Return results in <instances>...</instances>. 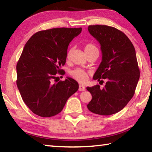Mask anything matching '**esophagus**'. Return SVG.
I'll return each mask as SVG.
<instances>
[{"label": "esophagus", "mask_w": 152, "mask_h": 152, "mask_svg": "<svg viewBox=\"0 0 152 152\" xmlns=\"http://www.w3.org/2000/svg\"><path fill=\"white\" fill-rule=\"evenodd\" d=\"M78 90L80 91H85V86H83V85H80Z\"/></svg>", "instance_id": "obj_1"}]
</instances>
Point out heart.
<instances>
[{"label":"heart","mask_w":152,"mask_h":152,"mask_svg":"<svg viewBox=\"0 0 152 152\" xmlns=\"http://www.w3.org/2000/svg\"><path fill=\"white\" fill-rule=\"evenodd\" d=\"M92 48H96V47L92 44H87L85 46V48H84V51L90 50V49ZM72 51V49L68 50V53H67V58H69L70 57ZM70 75L72 76L74 79H76L77 81L81 82V83H83V82H86L87 80V79H88V73L86 71L83 70V69L76 68L70 72Z\"/></svg>","instance_id":"b5f03b06"}]
</instances>
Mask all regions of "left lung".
Returning a JSON list of instances; mask_svg holds the SVG:
<instances>
[{
    "instance_id": "left-lung-1",
    "label": "left lung",
    "mask_w": 152,
    "mask_h": 152,
    "mask_svg": "<svg viewBox=\"0 0 152 152\" xmlns=\"http://www.w3.org/2000/svg\"><path fill=\"white\" fill-rule=\"evenodd\" d=\"M88 30L99 42L102 51V61L93 79L107 82L102 89L99 85L87 87L92 94L87 107L95 114H115L132 99L140 79L135 48L127 36L115 27L90 25Z\"/></svg>"
}]
</instances>
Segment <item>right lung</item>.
I'll list each match as a JSON object with an SVG mask.
<instances>
[{
    "instance_id": "add662e5",
    "label": "right lung",
    "mask_w": 152,
    "mask_h": 152,
    "mask_svg": "<svg viewBox=\"0 0 152 152\" xmlns=\"http://www.w3.org/2000/svg\"><path fill=\"white\" fill-rule=\"evenodd\" d=\"M82 28H53L35 33L25 45L17 64V85L23 101L35 115L50 117L62 110L67 100L78 90V83L64 75L67 50Z\"/></svg>"
}]
</instances>
